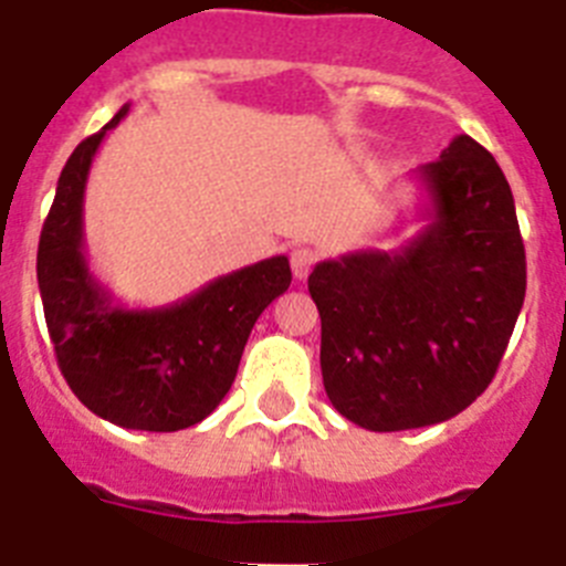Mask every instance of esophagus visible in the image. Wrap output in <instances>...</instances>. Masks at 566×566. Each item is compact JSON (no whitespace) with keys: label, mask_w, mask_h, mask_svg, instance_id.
Returning <instances> with one entry per match:
<instances>
[{"label":"esophagus","mask_w":566,"mask_h":566,"mask_svg":"<svg viewBox=\"0 0 566 566\" xmlns=\"http://www.w3.org/2000/svg\"><path fill=\"white\" fill-rule=\"evenodd\" d=\"M314 263H317V252H312V249L300 247L292 252V272L297 280L308 277V272L314 269Z\"/></svg>","instance_id":"1"}]
</instances>
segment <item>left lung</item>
<instances>
[{
	"label": "left lung",
	"mask_w": 566,
	"mask_h": 566,
	"mask_svg": "<svg viewBox=\"0 0 566 566\" xmlns=\"http://www.w3.org/2000/svg\"><path fill=\"white\" fill-rule=\"evenodd\" d=\"M424 227L308 274L332 405L368 431L457 417L496 374L527 289L516 203L496 158L457 135L419 167Z\"/></svg>",
	"instance_id": "left-lung-1"
}]
</instances>
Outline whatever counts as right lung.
<instances>
[{
	"label": "right lung",
	"mask_w": 566,
	"mask_h": 566,
	"mask_svg": "<svg viewBox=\"0 0 566 566\" xmlns=\"http://www.w3.org/2000/svg\"><path fill=\"white\" fill-rule=\"evenodd\" d=\"M129 104L73 149L39 238L36 277L59 368L96 417L129 431H184L221 405L254 323L292 283L286 254L221 274L178 303L118 306L84 254V189Z\"/></svg>",
	"instance_id": "add662e5"
}]
</instances>
